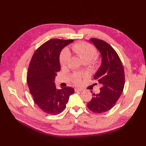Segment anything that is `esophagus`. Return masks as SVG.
<instances>
[{
  "label": "esophagus",
  "instance_id": "34e87169",
  "mask_svg": "<svg viewBox=\"0 0 146 146\" xmlns=\"http://www.w3.org/2000/svg\"><path fill=\"white\" fill-rule=\"evenodd\" d=\"M75 91H83V90L81 89V88H75Z\"/></svg>",
  "mask_w": 146,
  "mask_h": 146
}]
</instances>
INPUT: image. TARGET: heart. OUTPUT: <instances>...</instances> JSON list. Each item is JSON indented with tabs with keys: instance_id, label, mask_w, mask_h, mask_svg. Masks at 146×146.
<instances>
[{
	"instance_id": "obj_1",
	"label": "heart",
	"mask_w": 146,
	"mask_h": 146,
	"mask_svg": "<svg viewBox=\"0 0 146 146\" xmlns=\"http://www.w3.org/2000/svg\"><path fill=\"white\" fill-rule=\"evenodd\" d=\"M73 52L84 61L90 62L92 60V63L95 66H99L100 61L95 57L97 54L96 48L89 43L85 42H79L75 43L72 46ZM70 58V53L67 48H64L61 52L60 55V64L62 68L67 66ZM82 76L80 74L75 72L71 76V82L78 85L81 82Z\"/></svg>"
}]
</instances>
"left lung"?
I'll return each mask as SVG.
<instances>
[{
  "label": "left lung",
  "mask_w": 146,
  "mask_h": 146,
  "mask_svg": "<svg viewBox=\"0 0 146 146\" xmlns=\"http://www.w3.org/2000/svg\"><path fill=\"white\" fill-rule=\"evenodd\" d=\"M90 41L99 50L102 58L94 77L102 87L100 88L99 94H92L87 106L92 112L102 113L111 110L121 96L125 85L124 70L117 52L109 44L97 38Z\"/></svg>",
  "instance_id": "obj_1"
}]
</instances>
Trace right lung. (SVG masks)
Listing matches in <instances>:
<instances>
[{"instance_id": "obj_1", "label": "right lung", "mask_w": 146, "mask_h": 146, "mask_svg": "<svg viewBox=\"0 0 146 146\" xmlns=\"http://www.w3.org/2000/svg\"><path fill=\"white\" fill-rule=\"evenodd\" d=\"M74 40L52 39L35 52L28 69L27 81L30 94L38 107L44 112L56 115L62 112L74 92L70 87L57 90L54 83L60 70L59 56L63 48Z\"/></svg>"}]
</instances>
